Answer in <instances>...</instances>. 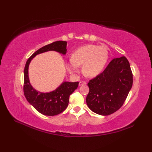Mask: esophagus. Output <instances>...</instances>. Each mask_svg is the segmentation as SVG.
<instances>
[{"mask_svg":"<svg viewBox=\"0 0 152 152\" xmlns=\"http://www.w3.org/2000/svg\"><path fill=\"white\" fill-rule=\"evenodd\" d=\"M87 84V82L86 81H80L79 82V86H82V85H86Z\"/></svg>","mask_w":152,"mask_h":152,"instance_id":"obj_1","label":"esophagus"}]
</instances>
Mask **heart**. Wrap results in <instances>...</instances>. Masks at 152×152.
Segmentation results:
<instances>
[{"label": "heart", "instance_id": "1", "mask_svg": "<svg viewBox=\"0 0 152 152\" xmlns=\"http://www.w3.org/2000/svg\"><path fill=\"white\" fill-rule=\"evenodd\" d=\"M109 58L108 49L103 45L87 44L75 50L72 54L71 59L66 63L68 70L72 73L78 71L82 66L85 75L93 77L102 72Z\"/></svg>", "mask_w": 152, "mask_h": 152}]
</instances>
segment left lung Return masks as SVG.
Segmentation results:
<instances>
[{
	"label": "left lung",
	"mask_w": 152,
	"mask_h": 152,
	"mask_svg": "<svg viewBox=\"0 0 152 152\" xmlns=\"http://www.w3.org/2000/svg\"><path fill=\"white\" fill-rule=\"evenodd\" d=\"M132 73L125 56L114 58L105 70L89 80L86 98L88 107L101 115H109L121 108L132 86Z\"/></svg>",
	"instance_id": "8db88e82"
}]
</instances>
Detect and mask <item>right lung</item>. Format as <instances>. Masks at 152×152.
<instances>
[{"mask_svg":"<svg viewBox=\"0 0 152 152\" xmlns=\"http://www.w3.org/2000/svg\"><path fill=\"white\" fill-rule=\"evenodd\" d=\"M66 41H56L45 45L35 52L27 60L24 70L23 91L29 103L44 115L54 116L61 113L68 105L69 98L79 86V82H64L56 89L49 93H43L36 91L30 83L28 66L31 60L36 55L49 50H55L65 54L66 53Z\"/></svg>","mask_w":152,"mask_h":152,"instance_id":"1","label":"right lung"}]
</instances>
